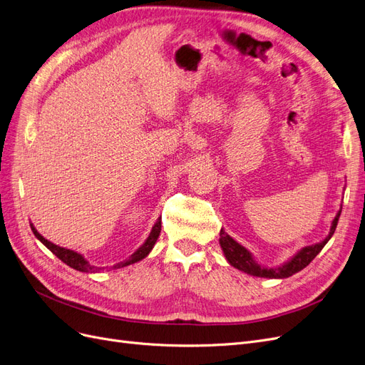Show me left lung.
I'll list each match as a JSON object with an SVG mask.
<instances>
[{
    "label": "left lung",
    "instance_id": "1",
    "mask_svg": "<svg viewBox=\"0 0 365 365\" xmlns=\"http://www.w3.org/2000/svg\"><path fill=\"white\" fill-rule=\"evenodd\" d=\"M340 213H341V210H339V213L335 215V218L331 224L329 235L325 239L319 242V244L304 247L301 251L296 252L289 262H286L284 264H281L278 267H264V266L259 264L254 260L252 254L245 247L237 244V242L232 236H228L224 228H221V232H220V245L224 251L227 262L242 272L250 274L252 277H260V278H289V277L294 275L296 272L302 271L305 266L312 263L316 255L322 251V248L328 244V240L332 237V235L335 232L336 224H339Z\"/></svg>",
    "mask_w": 365,
    "mask_h": 365
}]
</instances>
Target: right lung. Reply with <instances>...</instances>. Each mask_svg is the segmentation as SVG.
I'll use <instances>...</instances> for the list:
<instances>
[{
  "mask_svg": "<svg viewBox=\"0 0 365 365\" xmlns=\"http://www.w3.org/2000/svg\"><path fill=\"white\" fill-rule=\"evenodd\" d=\"M30 225H31V230H33L34 236H36L40 242H42V244H43L52 254H56L57 257H58L61 262H64L67 266H71V267L76 269V271H79V272H98V271H101V269H102V267L90 264V263L84 259L83 254H79V252L72 251V250L63 248V247H58V245H56V244H52V242H49L48 239H45L42 235H40V233L36 230V227H34L33 224H30ZM159 233H160V218H158L156 224L153 225L152 232H150V235H148V237L145 239L144 244H143L137 251H135L129 259H126L125 262H120V263L114 264L111 269L125 267V266H129V264H132V263H137V262L143 260L144 257H147L148 252H150V251L153 250V247H155V244H156V240H158V237H159Z\"/></svg>",
  "mask_w": 365,
  "mask_h": 365,
  "instance_id": "add662e5",
  "label": "right lung"
}]
</instances>
